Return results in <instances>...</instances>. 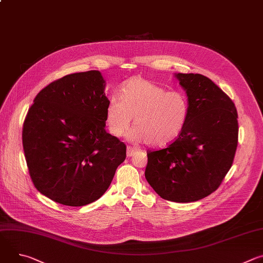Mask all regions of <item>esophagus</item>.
I'll return each instance as SVG.
<instances>
[{
    "mask_svg": "<svg viewBox=\"0 0 263 263\" xmlns=\"http://www.w3.org/2000/svg\"><path fill=\"white\" fill-rule=\"evenodd\" d=\"M136 152H137L136 148H134V147H132V146H128V147H127V156H128V157L133 156Z\"/></svg>",
    "mask_w": 263,
    "mask_h": 263,
    "instance_id": "obj_1",
    "label": "esophagus"
}]
</instances>
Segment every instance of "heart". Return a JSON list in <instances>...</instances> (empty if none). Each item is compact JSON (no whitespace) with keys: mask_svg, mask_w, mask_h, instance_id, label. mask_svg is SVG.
Masks as SVG:
<instances>
[{"mask_svg":"<svg viewBox=\"0 0 263 263\" xmlns=\"http://www.w3.org/2000/svg\"><path fill=\"white\" fill-rule=\"evenodd\" d=\"M190 116V100L179 90L167 91L141 77L125 82L121 99L111 97L106 109V123L115 137L123 136L130 128L133 141L162 147L173 143L183 132Z\"/></svg>","mask_w":263,"mask_h":263,"instance_id":"obj_1","label":"heart"}]
</instances>
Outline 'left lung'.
Instances as JSON below:
<instances>
[{
  "mask_svg": "<svg viewBox=\"0 0 263 263\" xmlns=\"http://www.w3.org/2000/svg\"><path fill=\"white\" fill-rule=\"evenodd\" d=\"M190 100V116L177 140L147 152L144 176L164 200L199 201L220 185L232 166L238 142L232 100L201 73H175Z\"/></svg>",
  "mask_w": 263,
  "mask_h": 263,
  "instance_id": "8db88e82",
  "label": "left lung"
}]
</instances>
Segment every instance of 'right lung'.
Instances as JSON below:
<instances>
[{
	"mask_svg": "<svg viewBox=\"0 0 263 263\" xmlns=\"http://www.w3.org/2000/svg\"><path fill=\"white\" fill-rule=\"evenodd\" d=\"M99 70L62 77L34 99L23 146L36 190L72 207L101 198L126 159V144L105 130L108 98Z\"/></svg>",
	"mask_w": 263,
	"mask_h": 263,
	"instance_id": "obj_1",
	"label": "right lung"
}]
</instances>
